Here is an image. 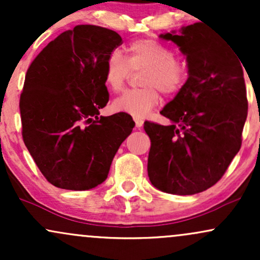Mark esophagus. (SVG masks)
<instances>
[{"instance_id": "1", "label": "esophagus", "mask_w": 260, "mask_h": 260, "mask_svg": "<svg viewBox=\"0 0 260 260\" xmlns=\"http://www.w3.org/2000/svg\"><path fill=\"white\" fill-rule=\"evenodd\" d=\"M134 122H136V127L137 128H140L143 126V123H144V121H143L142 118H134Z\"/></svg>"}]
</instances>
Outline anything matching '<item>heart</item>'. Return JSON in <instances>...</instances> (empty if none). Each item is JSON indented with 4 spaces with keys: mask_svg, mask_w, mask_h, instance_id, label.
Listing matches in <instances>:
<instances>
[{
    "mask_svg": "<svg viewBox=\"0 0 260 260\" xmlns=\"http://www.w3.org/2000/svg\"><path fill=\"white\" fill-rule=\"evenodd\" d=\"M128 57L113 51L105 62V83L112 91L124 88L132 70H143L140 89L128 90L113 101V109L136 118L145 117L160 100L159 90L174 95L183 88L188 78L187 64L175 56L166 45L150 39L137 40L127 49Z\"/></svg>",
    "mask_w": 260,
    "mask_h": 260,
    "instance_id": "b5f03b06",
    "label": "heart"
}]
</instances>
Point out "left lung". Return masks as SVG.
Here are the masks:
<instances>
[{
    "instance_id": "obj_1",
    "label": "left lung",
    "mask_w": 260,
    "mask_h": 260,
    "mask_svg": "<svg viewBox=\"0 0 260 260\" xmlns=\"http://www.w3.org/2000/svg\"><path fill=\"white\" fill-rule=\"evenodd\" d=\"M159 38L186 55L188 79L160 111L170 126L144 122L151 142L148 176L162 192L196 194L222 177L242 144L248 111L242 62L201 23Z\"/></svg>"
}]
</instances>
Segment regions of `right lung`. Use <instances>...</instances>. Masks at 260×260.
Instances as JSON below:
<instances>
[{
  "mask_svg": "<svg viewBox=\"0 0 260 260\" xmlns=\"http://www.w3.org/2000/svg\"><path fill=\"white\" fill-rule=\"evenodd\" d=\"M121 44L122 38L110 29L77 25L47 44L29 66L19 100L22 136L55 187L99 186L132 133L136 123L128 113L99 117L109 101L106 58Z\"/></svg>",
  "mask_w": 260,
  "mask_h": 260,
  "instance_id": "add662e5",
  "label": "right lung"
}]
</instances>
